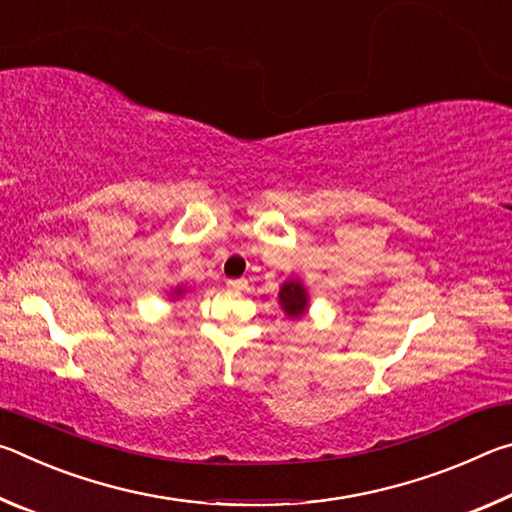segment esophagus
<instances>
[{
    "label": "esophagus",
    "mask_w": 512,
    "mask_h": 512,
    "mask_svg": "<svg viewBox=\"0 0 512 512\" xmlns=\"http://www.w3.org/2000/svg\"><path fill=\"white\" fill-rule=\"evenodd\" d=\"M248 287L246 280H228V289L232 291H244Z\"/></svg>",
    "instance_id": "34e87169"
}]
</instances>
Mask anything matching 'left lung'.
<instances>
[{
  "label": "left lung",
  "instance_id": "left-lung-1",
  "mask_svg": "<svg viewBox=\"0 0 512 512\" xmlns=\"http://www.w3.org/2000/svg\"><path fill=\"white\" fill-rule=\"evenodd\" d=\"M277 305L284 311L287 318H302L309 311V291L300 277H289L282 282L280 293H277Z\"/></svg>",
  "mask_w": 512,
  "mask_h": 512
}]
</instances>
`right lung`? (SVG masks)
<instances>
[{"mask_svg": "<svg viewBox=\"0 0 512 512\" xmlns=\"http://www.w3.org/2000/svg\"><path fill=\"white\" fill-rule=\"evenodd\" d=\"M185 291H187L185 284H178V287H173V289L169 291V300H178L180 296H185Z\"/></svg>", "mask_w": 512, "mask_h": 512, "instance_id": "1", "label": "right lung"}]
</instances>
